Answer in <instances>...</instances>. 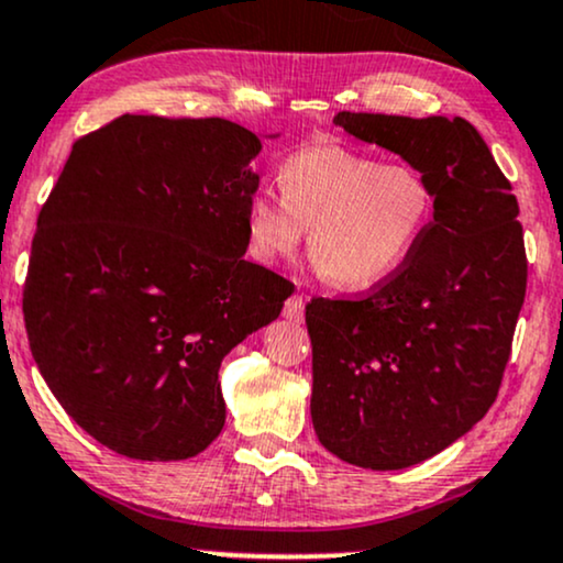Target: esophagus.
Here are the masks:
<instances>
[{"label": "esophagus", "mask_w": 563, "mask_h": 563, "mask_svg": "<svg viewBox=\"0 0 563 563\" xmlns=\"http://www.w3.org/2000/svg\"><path fill=\"white\" fill-rule=\"evenodd\" d=\"M283 317L290 322L303 320V296L301 294H294L286 303H283Z\"/></svg>", "instance_id": "obj_1"}]
</instances>
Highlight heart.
<instances>
[{
	"label": "heart",
	"mask_w": 563,
	"mask_h": 563,
	"mask_svg": "<svg viewBox=\"0 0 563 563\" xmlns=\"http://www.w3.org/2000/svg\"><path fill=\"white\" fill-rule=\"evenodd\" d=\"M280 199L246 207L249 252L264 264L307 256L328 286L362 290L396 273L428 233L435 191L409 162H380L343 144H307L277 165Z\"/></svg>",
	"instance_id": "heart-1"
}]
</instances>
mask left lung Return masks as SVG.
<instances>
[{"mask_svg": "<svg viewBox=\"0 0 563 563\" xmlns=\"http://www.w3.org/2000/svg\"><path fill=\"white\" fill-rule=\"evenodd\" d=\"M335 125L428 175L435 214L401 267L356 299H311V424L330 453L404 470L496 401L527 290L517 196L464 118L338 112Z\"/></svg>", "mask_w": 563, "mask_h": 563, "instance_id": "obj_1", "label": "left lung"}]
</instances>
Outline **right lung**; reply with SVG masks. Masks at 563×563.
<instances>
[{"label": "right lung", "mask_w": 563, "mask_h": 563, "mask_svg": "<svg viewBox=\"0 0 563 563\" xmlns=\"http://www.w3.org/2000/svg\"><path fill=\"white\" fill-rule=\"evenodd\" d=\"M260 139L222 118L123 114L73 144L23 286L31 354L101 445L180 462L225 424L220 364L294 283L246 262Z\"/></svg>", "instance_id": "right-lung-1"}]
</instances>
